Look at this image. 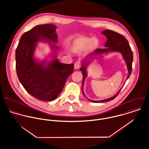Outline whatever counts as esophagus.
Wrapping results in <instances>:
<instances>
[{
    "mask_svg": "<svg viewBox=\"0 0 149 149\" xmlns=\"http://www.w3.org/2000/svg\"><path fill=\"white\" fill-rule=\"evenodd\" d=\"M81 65H80V63L79 61H77L74 63V68L75 69H78L80 68Z\"/></svg>",
    "mask_w": 149,
    "mask_h": 149,
    "instance_id": "1",
    "label": "esophagus"
}]
</instances>
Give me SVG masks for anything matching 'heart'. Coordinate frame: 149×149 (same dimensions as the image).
Instances as JSON below:
<instances>
[{
  "label": "heart",
  "instance_id": "1",
  "mask_svg": "<svg viewBox=\"0 0 149 149\" xmlns=\"http://www.w3.org/2000/svg\"><path fill=\"white\" fill-rule=\"evenodd\" d=\"M98 40L96 38H92L84 37L78 36L72 40L69 43L68 46L70 51L74 53H78L84 51L87 46L89 48H93L98 45Z\"/></svg>",
  "mask_w": 149,
  "mask_h": 149
}]
</instances>
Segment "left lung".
Segmentation results:
<instances>
[{"instance_id": "left-lung-1", "label": "left lung", "mask_w": 149, "mask_h": 149, "mask_svg": "<svg viewBox=\"0 0 149 149\" xmlns=\"http://www.w3.org/2000/svg\"><path fill=\"white\" fill-rule=\"evenodd\" d=\"M102 33V34L106 36L107 38V41L104 45L105 47L106 48L96 49L90 56L86 57L81 61V67L80 68V70L82 71L83 77L82 83V92L86 97V96L84 94L83 88L85 82V79L87 77V67L90 63V62H92L95 58L99 57V56H100L104 54H108L109 53L112 52H119L122 54L123 59L125 60L127 68L128 76L126 79V80L129 78L132 72L133 53L127 40L125 38V37L123 36L110 30L107 29L104 31H103ZM93 55L95 56V57H93ZM123 86L118 91V92L115 95L108 99L101 100H92L89 99L88 97H86V99L89 101L93 103H103L109 102L114 99L118 96Z\"/></svg>"}]
</instances>
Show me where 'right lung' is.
Segmentation results:
<instances>
[{"label":"right lung","instance_id":"right-lung-1","mask_svg":"<svg viewBox=\"0 0 149 149\" xmlns=\"http://www.w3.org/2000/svg\"><path fill=\"white\" fill-rule=\"evenodd\" d=\"M56 28L52 24L34 27L22 36L15 51L17 73L22 85L30 95L46 102L57 98L74 69V64L61 63L57 58ZM40 42H47L53 50L50 62L39 61L34 56Z\"/></svg>","mask_w":149,"mask_h":149}]
</instances>
